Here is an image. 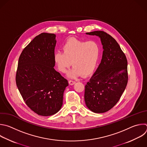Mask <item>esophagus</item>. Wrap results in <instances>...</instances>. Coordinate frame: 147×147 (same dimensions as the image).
Wrapping results in <instances>:
<instances>
[{
    "label": "esophagus",
    "instance_id": "1",
    "mask_svg": "<svg viewBox=\"0 0 147 147\" xmlns=\"http://www.w3.org/2000/svg\"><path fill=\"white\" fill-rule=\"evenodd\" d=\"M69 83L70 85H74L76 83V81H73V80H69Z\"/></svg>",
    "mask_w": 147,
    "mask_h": 147
}]
</instances>
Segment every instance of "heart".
Here are the masks:
<instances>
[{"instance_id":"obj_1","label":"heart","mask_w":147,"mask_h":147,"mask_svg":"<svg viewBox=\"0 0 147 147\" xmlns=\"http://www.w3.org/2000/svg\"><path fill=\"white\" fill-rule=\"evenodd\" d=\"M62 51H57L54 61L58 69L65 73L72 65L69 72L71 78L80 75L87 76L92 73L98 62L100 54L99 45L94 41H82L76 38L67 39L62 45Z\"/></svg>"}]
</instances>
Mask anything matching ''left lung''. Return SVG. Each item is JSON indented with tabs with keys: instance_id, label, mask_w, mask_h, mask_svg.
Instances as JSON below:
<instances>
[{
	"instance_id": "1",
	"label": "left lung",
	"mask_w": 147,
	"mask_h": 147,
	"mask_svg": "<svg viewBox=\"0 0 147 147\" xmlns=\"http://www.w3.org/2000/svg\"><path fill=\"white\" fill-rule=\"evenodd\" d=\"M86 34L98 36L104 50L100 65L85 86V102L91 111L103 113L117 104L126 87L127 61L119 45L110 34L100 30Z\"/></svg>"
}]
</instances>
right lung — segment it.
I'll use <instances>...</instances> for the list:
<instances>
[{
	"label": "right lung",
	"mask_w": 147,
	"mask_h": 147,
	"mask_svg": "<svg viewBox=\"0 0 147 147\" xmlns=\"http://www.w3.org/2000/svg\"><path fill=\"white\" fill-rule=\"evenodd\" d=\"M56 35L42 33L24 49L16 73L17 88L27 106L41 116L58 113L67 80L54 67Z\"/></svg>",
	"instance_id": "right-lung-1"
}]
</instances>
